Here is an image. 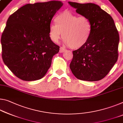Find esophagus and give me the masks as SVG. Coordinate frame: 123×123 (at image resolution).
<instances>
[{
	"label": "esophagus",
	"instance_id": "1",
	"mask_svg": "<svg viewBox=\"0 0 123 123\" xmlns=\"http://www.w3.org/2000/svg\"><path fill=\"white\" fill-rule=\"evenodd\" d=\"M66 51V49L63 47H61L60 48V52H63Z\"/></svg>",
	"mask_w": 123,
	"mask_h": 123
}]
</instances>
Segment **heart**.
Masks as SVG:
<instances>
[{
	"label": "heart",
	"instance_id": "1",
	"mask_svg": "<svg viewBox=\"0 0 123 123\" xmlns=\"http://www.w3.org/2000/svg\"><path fill=\"white\" fill-rule=\"evenodd\" d=\"M55 21L56 23H51L49 27L50 38L54 42H58L62 36L63 40L70 48L78 49L89 41L92 24L88 17L65 11L56 16Z\"/></svg>",
	"mask_w": 123,
	"mask_h": 123
}]
</instances>
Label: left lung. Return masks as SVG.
<instances>
[{"instance_id":"8db88e82","label":"left lung","mask_w":123,"mask_h":123,"mask_svg":"<svg viewBox=\"0 0 123 123\" xmlns=\"http://www.w3.org/2000/svg\"><path fill=\"white\" fill-rule=\"evenodd\" d=\"M76 12L88 17L92 24L89 40L82 48L73 51L69 67L77 79L94 81L108 74L118 57L119 36L108 13L93 3H69Z\"/></svg>"}]
</instances>
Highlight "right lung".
I'll return each mask as SVG.
<instances>
[{"instance_id": "1", "label": "right lung", "mask_w": 123, "mask_h": 123, "mask_svg": "<svg viewBox=\"0 0 123 123\" xmlns=\"http://www.w3.org/2000/svg\"><path fill=\"white\" fill-rule=\"evenodd\" d=\"M63 3L52 0L27 4L9 17L1 35L2 58L12 73L25 81L42 78L60 46L49 36L52 17Z\"/></svg>"}]
</instances>
